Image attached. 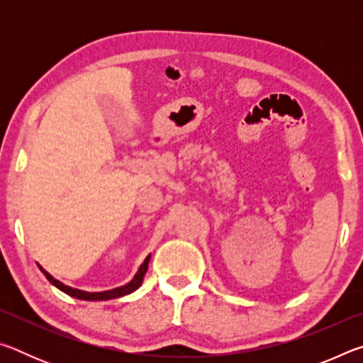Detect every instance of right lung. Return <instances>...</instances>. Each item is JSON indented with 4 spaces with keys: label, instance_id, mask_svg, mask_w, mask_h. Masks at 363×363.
Here are the masks:
<instances>
[{
    "label": "right lung",
    "instance_id": "add662e5",
    "mask_svg": "<svg viewBox=\"0 0 363 363\" xmlns=\"http://www.w3.org/2000/svg\"><path fill=\"white\" fill-rule=\"evenodd\" d=\"M149 261H150V255L145 257L144 262L140 264L139 270L134 275L133 280L130 284L118 286V288H113V290H107V291H99V293H89V291H83V290H77V288H72V286H67L64 285L62 281H59L52 277L51 274H48L45 269L41 266H38L41 269V272L45 274V277L51 281V284L59 288L60 291H64L65 294H69L72 298H77V299H83V301H107V299H115V298H121V296H126V294H130L133 291H136L138 288L143 285V280H144V275L147 272V267H149Z\"/></svg>",
    "mask_w": 363,
    "mask_h": 363
}]
</instances>
